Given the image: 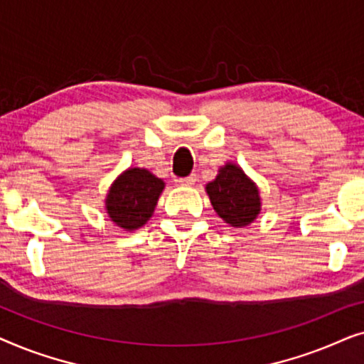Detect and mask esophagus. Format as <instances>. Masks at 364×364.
<instances>
[{
    "label": "esophagus",
    "mask_w": 364,
    "mask_h": 364,
    "mask_svg": "<svg viewBox=\"0 0 364 364\" xmlns=\"http://www.w3.org/2000/svg\"><path fill=\"white\" fill-rule=\"evenodd\" d=\"M197 182V176L196 173H192V176H188V177H182V178H178V183H181V186H186V187H191V186H193V183Z\"/></svg>",
    "instance_id": "esophagus-1"
}]
</instances>
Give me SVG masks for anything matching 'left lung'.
I'll list each match as a JSON object with an SVG mask.
<instances>
[{"instance_id":"obj_1","label":"left lung","mask_w":364,"mask_h":364,"mask_svg":"<svg viewBox=\"0 0 364 364\" xmlns=\"http://www.w3.org/2000/svg\"><path fill=\"white\" fill-rule=\"evenodd\" d=\"M205 191L217 215L232 227H247L262 210L258 187L235 164L218 168L215 181L208 182Z\"/></svg>"}]
</instances>
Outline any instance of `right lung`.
<instances>
[{
	"mask_svg": "<svg viewBox=\"0 0 364 364\" xmlns=\"http://www.w3.org/2000/svg\"><path fill=\"white\" fill-rule=\"evenodd\" d=\"M164 187L162 178L147 168H127L109 188L106 197L109 218L124 230H137L152 217Z\"/></svg>",
	"mask_w": 364,
	"mask_h": 364,
	"instance_id": "right-lung-1",
	"label": "right lung"
}]
</instances>
